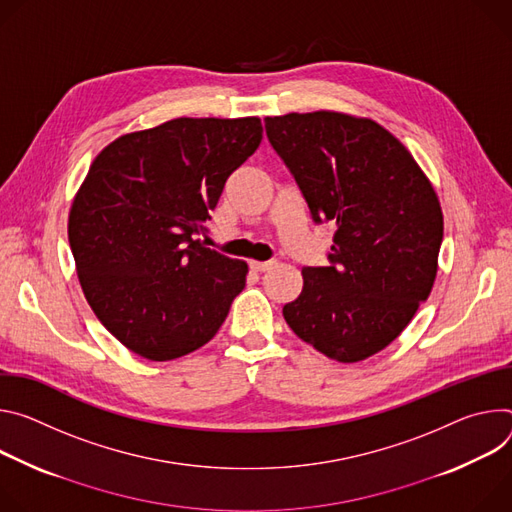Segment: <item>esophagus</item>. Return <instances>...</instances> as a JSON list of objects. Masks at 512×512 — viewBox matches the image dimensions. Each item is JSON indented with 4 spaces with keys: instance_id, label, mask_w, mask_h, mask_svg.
<instances>
[{
    "instance_id": "obj_1",
    "label": "esophagus",
    "mask_w": 512,
    "mask_h": 512,
    "mask_svg": "<svg viewBox=\"0 0 512 512\" xmlns=\"http://www.w3.org/2000/svg\"><path fill=\"white\" fill-rule=\"evenodd\" d=\"M274 266V262H250V268L254 270V272H266V270H270Z\"/></svg>"
}]
</instances>
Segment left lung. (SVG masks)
I'll return each mask as SVG.
<instances>
[{
	"instance_id": "obj_1",
	"label": "left lung",
	"mask_w": 512,
	"mask_h": 512,
	"mask_svg": "<svg viewBox=\"0 0 512 512\" xmlns=\"http://www.w3.org/2000/svg\"><path fill=\"white\" fill-rule=\"evenodd\" d=\"M313 223H335L327 266L303 268L289 327L337 362L384 350L427 301L443 215L411 152L372 120L335 111L264 120Z\"/></svg>"
}]
</instances>
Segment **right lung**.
Masks as SVG:
<instances>
[{
	"mask_svg": "<svg viewBox=\"0 0 512 512\" xmlns=\"http://www.w3.org/2000/svg\"><path fill=\"white\" fill-rule=\"evenodd\" d=\"M258 118H177L93 160L69 215L97 319L134 354L166 362L205 346L246 287L248 264L199 240L227 177L260 146Z\"/></svg>",
	"mask_w": 512,
	"mask_h": 512,
	"instance_id": "add662e5",
	"label": "right lung"
}]
</instances>
